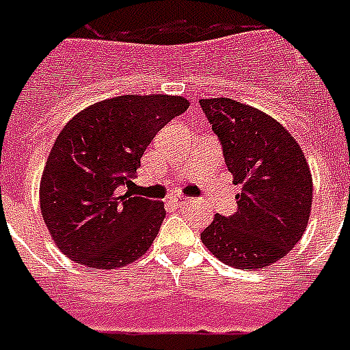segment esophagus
<instances>
[{
    "instance_id": "34e87169",
    "label": "esophagus",
    "mask_w": 350,
    "mask_h": 350,
    "mask_svg": "<svg viewBox=\"0 0 350 350\" xmlns=\"http://www.w3.org/2000/svg\"><path fill=\"white\" fill-rule=\"evenodd\" d=\"M169 202L172 204V206L181 208L189 202V198H183V196H172V198H169Z\"/></svg>"
}]
</instances>
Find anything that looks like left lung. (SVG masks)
Here are the masks:
<instances>
[{"label":"left lung","mask_w":350,"mask_h":350,"mask_svg":"<svg viewBox=\"0 0 350 350\" xmlns=\"http://www.w3.org/2000/svg\"><path fill=\"white\" fill-rule=\"evenodd\" d=\"M219 135L239 210L215 215L201 233L215 258L234 269L258 270L286 256L306 231L313 201L310 165L297 140L265 111L230 98L201 99Z\"/></svg>","instance_id":"left-lung-1"}]
</instances>
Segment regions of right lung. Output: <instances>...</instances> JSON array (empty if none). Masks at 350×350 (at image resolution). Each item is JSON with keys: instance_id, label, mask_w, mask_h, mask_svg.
Here are the masks:
<instances>
[{"instance_id": "right-lung-1", "label": "right lung", "mask_w": 350, "mask_h": 350, "mask_svg": "<svg viewBox=\"0 0 350 350\" xmlns=\"http://www.w3.org/2000/svg\"><path fill=\"white\" fill-rule=\"evenodd\" d=\"M190 107L167 94L94 103L64 126L40 178V213L66 256L119 269L149 251L165 219L161 201L126 192L154 135Z\"/></svg>"}]
</instances>
